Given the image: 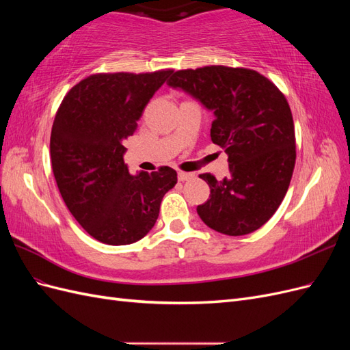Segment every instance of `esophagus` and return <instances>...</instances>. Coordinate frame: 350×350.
I'll return each instance as SVG.
<instances>
[{
  "label": "esophagus",
  "mask_w": 350,
  "mask_h": 350,
  "mask_svg": "<svg viewBox=\"0 0 350 350\" xmlns=\"http://www.w3.org/2000/svg\"><path fill=\"white\" fill-rule=\"evenodd\" d=\"M194 178V174H191V172H183V171H179L178 172V179L179 181H189V179H193Z\"/></svg>",
  "instance_id": "esophagus-1"
}]
</instances>
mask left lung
<instances>
[{
    "label": "left lung",
    "mask_w": 350,
    "mask_h": 350,
    "mask_svg": "<svg viewBox=\"0 0 350 350\" xmlns=\"http://www.w3.org/2000/svg\"><path fill=\"white\" fill-rule=\"evenodd\" d=\"M213 112L211 142L228 154L229 178H200L210 198L197 207L204 224L229 237L261 228L288 191L295 167V126L284 94L250 68L210 66L175 71L167 81Z\"/></svg>",
    "instance_id": "obj_1"
}]
</instances>
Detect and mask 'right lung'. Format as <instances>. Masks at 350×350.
I'll use <instances>...</instances> for the list:
<instances>
[{
	"label": "right lung",
	"mask_w": 350,
	"mask_h": 350,
	"mask_svg": "<svg viewBox=\"0 0 350 350\" xmlns=\"http://www.w3.org/2000/svg\"><path fill=\"white\" fill-rule=\"evenodd\" d=\"M172 70L99 72L62 99L51 131V162L62 200L90 237L108 245L142 239L154 226L172 167L131 175L124 142Z\"/></svg>",
	"instance_id": "add662e5"
}]
</instances>
